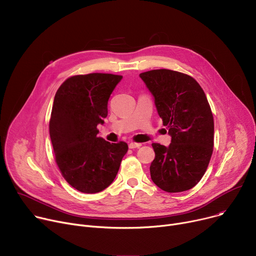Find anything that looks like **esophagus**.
Wrapping results in <instances>:
<instances>
[{
  "mask_svg": "<svg viewBox=\"0 0 256 256\" xmlns=\"http://www.w3.org/2000/svg\"><path fill=\"white\" fill-rule=\"evenodd\" d=\"M140 146H142V144H138V142H130L129 148H140Z\"/></svg>",
  "mask_w": 256,
  "mask_h": 256,
  "instance_id": "esophagus-1",
  "label": "esophagus"
}]
</instances>
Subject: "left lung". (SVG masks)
Wrapping results in <instances>:
<instances>
[{"label":"left lung","instance_id":"8db88e82","mask_svg":"<svg viewBox=\"0 0 256 256\" xmlns=\"http://www.w3.org/2000/svg\"><path fill=\"white\" fill-rule=\"evenodd\" d=\"M140 76L172 136L168 146L152 144V181L170 193L189 190L202 180L213 153L214 118L206 94L193 78L178 71L157 69Z\"/></svg>","mask_w":256,"mask_h":256}]
</instances>
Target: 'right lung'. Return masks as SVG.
Returning <instances> with one entry per match:
<instances>
[{"instance_id":"1","label":"right lung","mask_w":256,"mask_h":256,"mask_svg":"<svg viewBox=\"0 0 256 256\" xmlns=\"http://www.w3.org/2000/svg\"><path fill=\"white\" fill-rule=\"evenodd\" d=\"M122 75H74L58 88L50 120L56 162L64 178L76 190L97 193L108 188L128 151L124 142L98 138V124L108 116V103Z\"/></svg>"}]
</instances>
